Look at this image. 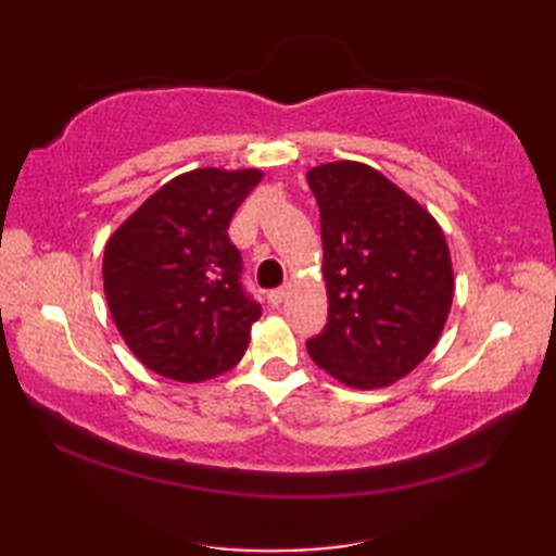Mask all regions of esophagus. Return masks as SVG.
<instances>
[{"label": "esophagus", "mask_w": 556, "mask_h": 556, "mask_svg": "<svg viewBox=\"0 0 556 556\" xmlns=\"http://www.w3.org/2000/svg\"><path fill=\"white\" fill-rule=\"evenodd\" d=\"M285 299H287V289H275V291L267 293V301H269L271 308H279L281 301H285Z\"/></svg>", "instance_id": "1"}]
</instances>
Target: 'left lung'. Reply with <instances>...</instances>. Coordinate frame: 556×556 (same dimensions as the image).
Masks as SVG:
<instances>
[{
  "label": "left lung",
  "instance_id": "1",
  "mask_svg": "<svg viewBox=\"0 0 556 556\" xmlns=\"http://www.w3.org/2000/svg\"><path fill=\"white\" fill-rule=\"evenodd\" d=\"M320 205L327 325L311 358L353 389L406 377L440 339L454 301L444 231L418 200L363 162L308 172Z\"/></svg>",
  "mask_w": 556,
  "mask_h": 556
}]
</instances>
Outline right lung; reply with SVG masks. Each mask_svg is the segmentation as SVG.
Listing matches in <instances>:
<instances>
[{
  "mask_svg": "<svg viewBox=\"0 0 556 556\" xmlns=\"http://www.w3.org/2000/svg\"><path fill=\"white\" fill-rule=\"evenodd\" d=\"M260 179V169L186 172L110 236L104 296L126 346L152 372L205 382L243 358L263 308L241 287L227 229Z\"/></svg>",
  "mask_w": 556,
  "mask_h": 556,
  "instance_id": "add662e5",
  "label": "right lung"
}]
</instances>
